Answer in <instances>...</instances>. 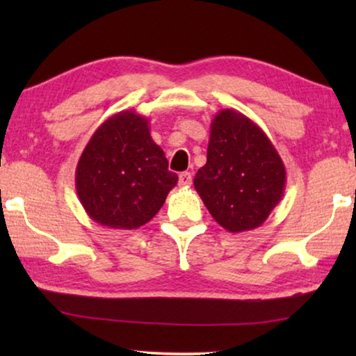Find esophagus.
<instances>
[{"label":"esophagus","instance_id":"obj_1","mask_svg":"<svg viewBox=\"0 0 356 356\" xmlns=\"http://www.w3.org/2000/svg\"><path fill=\"white\" fill-rule=\"evenodd\" d=\"M193 181V175L189 172H183L179 175V186H189Z\"/></svg>","mask_w":356,"mask_h":356}]
</instances>
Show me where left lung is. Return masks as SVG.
Masks as SVG:
<instances>
[{
  "label": "left lung",
  "instance_id": "1",
  "mask_svg": "<svg viewBox=\"0 0 356 356\" xmlns=\"http://www.w3.org/2000/svg\"><path fill=\"white\" fill-rule=\"evenodd\" d=\"M285 183V165L264 131L240 111H218L207 162L194 177L213 220L232 233L254 230L282 201Z\"/></svg>",
  "mask_w": 356,
  "mask_h": 356
}]
</instances>
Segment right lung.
Here are the masks:
<instances>
[{
  "mask_svg": "<svg viewBox=\"0 0 356 356\" xmlns=\"http://www.w3.org/2000/svg\"><path fill=\"white\" fill-rule=\"evenodd\" d=\"M178 175L150 136L149 120L134 110L102 123L76 167V191L92 220L115 230H133L152 220Z\"/></svg>",
  "mask_w": 356,
  "mask_h": 356,
  "instance_id": "right-lung-1",
  "label": "right lung"
}]
</instances>
